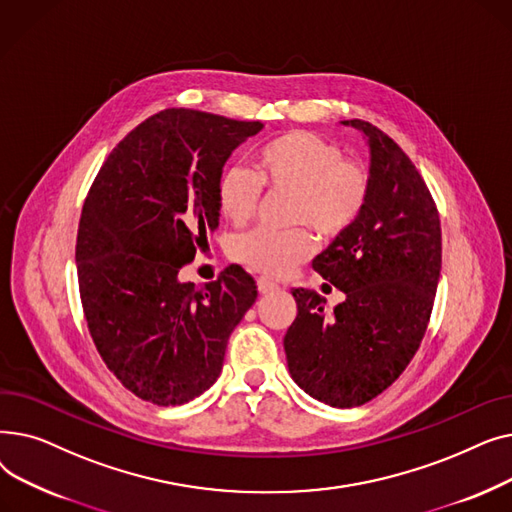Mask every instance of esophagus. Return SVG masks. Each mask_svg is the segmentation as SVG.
<instances>
[{
  "label": "esophagus",
  "instance_id": "esophagus-1",
  "mask_svg": "<svg viewBox=\"0 0 512 512\" xmlns=\"http://www.w3.org/2000/svg\"><path fill=\"white\" fill-rule=\"evenodd\" d=\"M280 286L276 284V282H270L267 278H257V290H259V294H270V292H274V290H278Z\"/></svg>",
  "mask_w": 512,
  "mask_h": 512
}]
</instances>
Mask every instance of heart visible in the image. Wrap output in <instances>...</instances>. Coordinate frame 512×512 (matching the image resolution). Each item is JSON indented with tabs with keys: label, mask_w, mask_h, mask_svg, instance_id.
I'll return each mask as SVG.
<instances>
[{
	"label": "heart",
	"mask_w": 512,
	"mask_h": 512,
	"mask_svg": "<svg viewBox=\"0 0 512 512\" xmlns=\"http://www.w3.org/2000/svg\"><path fill=\"white\" fill-rule=\"evenodd\" d=\"M259 175L272 193L294 195V224H307L328 238L351 228L369 197L367 170L344 159L338 145L305 130L267 143L259 151ZM261 193L257 174L242 164L226 166L215 186L220 213L236 226L253 218ZM313 251L315 242L307 230H253L232 242V257L267 278L288 276Z\"/></svg>",
	"instance_id": "obj_1"
}]
</instances>
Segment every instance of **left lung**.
I'll return each instance as SVG.
<instances>
[{
	"instance_id": "8db88e82",
	"label": "left lung",
	"mask_w": 512,
	"mask_h": 512,
	"mask_svg": "<svg viewBox=\"0 0 512 512\" xmlns=\"http://www.w3.org/2000/svg\"><path fill=\"white\" fill-rule=\"evenodd\" d=\"M369 147V197L357 222L313 259L344 292L330 315L313 290L292 288L297 317L284 336L288 371L309 396L353 409L382 394L423 340L442 270L436 203L388 134L344 120Z\"/></svg>"
}]
</instances>
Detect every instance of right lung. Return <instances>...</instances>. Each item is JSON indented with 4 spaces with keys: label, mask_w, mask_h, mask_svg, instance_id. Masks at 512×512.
<instances>
[{
    "label": "right lung",
    "mask_w": 512,
    "mask_h": 512,
    "mask_svg": "<svg viewBox=\"0 0 512 512\" xmlns=\"http://www.w3.org/2000/svg\"><path fill=\"white\" fill-rule=\"evenodd\" d=\"M263 128L172 107L116 145L83 205L76 272L101 359L134 396L178 407L220 378L228 338L257 299L230 265L205 286L182 282L220 226L215 186L230 153Z\"/></svg>",
    "instance_id": "1"
}]
</instances>
